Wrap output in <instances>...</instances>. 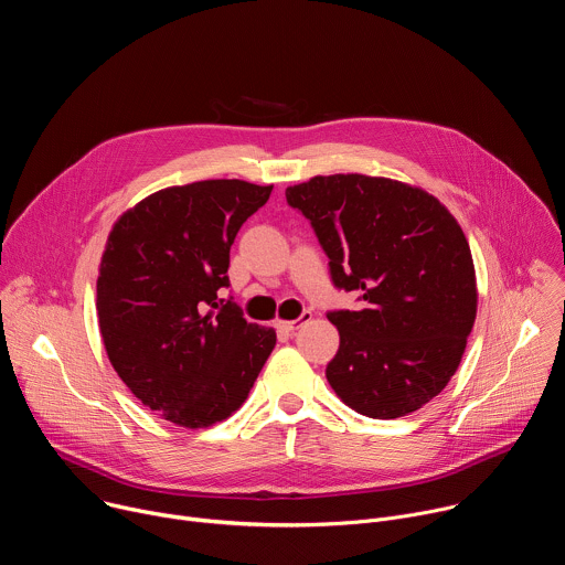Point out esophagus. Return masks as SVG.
Here are the masks:
<instances>
[{
    "label": "esophagus",
    "instance_id": "obj_1",
    "mask_svg": "<svg viewBox=\"0 0 565 565\" xmlns=\"http://www.w3.org/2000/svg\"><path fill=\"white\" fill-rule=\"evenodd\" d=\"M312 319V312L310 310H303L297 319H292V321H281V319H277L275 321V329H277V333H286V335H290L292 331H297L299 327H303V324H308V321Z\"/></svg>",
    "mask_w": 565,
    "mask_h": 565
}]
</instances>
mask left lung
<instances>
[{
  "mask_svg": "<svg viewBox=\"0 0 565 565\" xmlns=\"http://www.w3.org/2000/svg\"><path fill=\"white\" fill-rule=\"evenodd\" d=\"M312 225L338 288L358 310H331L340 349L327 366L338 397L391 420L436 397L456 373L476 319V273L458 221L407 183L333 174L286 190Z\"/></svg>",
  "mask_w": 565,
  "mask_h": 565,
  "instance_id": "obj_1",
  "label": "left lung"
}]
</instances>
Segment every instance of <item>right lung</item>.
Listing matches in <instances>:
<instances>
[{
	"mask_svg": "<svg viewBox=\"0 0 565 565\" xmlns=\"http://www.w3.org/2000/svg\"><path fill=\"white\" fill-rule=\"evenodd\" d=\"M273 185L238 179L166 188L111 227L98 275V324L111 366L145 407L199 429L244 405L277 344L232 299L230 248Z\"/></svg>",
	"mask_w": 565,
	"mask_h": 565,
	"instance_id": "right-lung-1",
	"label": "right lung"
}]
</instances>
